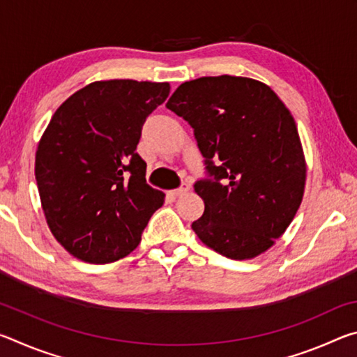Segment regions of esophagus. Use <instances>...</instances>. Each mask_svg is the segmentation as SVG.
<instances>
[{
  "label": "esophagus",
  "instance_id": "34e87169",
  "mask_svg": "<svg viewBox=\"0 0 357 357\" xmlns=\"http://www.w3.org/2000/svg\"><path fill=\"white\" fill-rule=\"evenodd\" d=\"M189 184H183L179 187V189H176V190H172L170 192V195H173V197H183V195H185L187 192H189Z\"/></svg>",
  "mask_w": 357,
  "mask_h": 357
}]
</instances>
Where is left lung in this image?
<instances>
[{
  "mask_svg": "<svg viewBox=\"0 0 357 357\" xmlns=\"http://www.w3.org/2000/svg\"><path fill=\"white\" fill-rule=\"evenodd\" d=\"M167 108L192 126L213 178L193 185L204 202L193 231L227 258L261 255L304 197L307 165L291 113L268 84L233 75L179 84Z\"/></svg>",
  "mask_w": 357,
  "mask_h": 357,
  "instance_id": "obj_1",
  "label": "left lung"
}]
</instances>
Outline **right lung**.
Segmentation results:
<instances>
[{
    "label": "right lung",
    "mask_w": 357,
    "mask_h": 357,
    "mask_svg": "<svg viewBox=\"0 0 357 357\" xmlns=\"http://www.w3.org/2000/svg\"><path fill=\"white\" fill-rule=\"evenodd\" d=\"M170 83H89L53 114L36 151L34 174L48 228L70 255L93 264L128 257L164 192L146 184L137 154L144 121Z\"/></svg>",
    "instance_id": "right-lung-1"
}]
</instances>
